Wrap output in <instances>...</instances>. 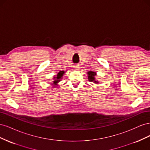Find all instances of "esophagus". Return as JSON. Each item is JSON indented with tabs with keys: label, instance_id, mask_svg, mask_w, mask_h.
<instances>
[{
	"label": "esophagus",
	"instance_id": "obj_1",
	"mask_svg": "<svg viewBox=\"0 0 150 150\" xmlns=\"http://www.w3.org/2000/svg\"><path fill=\"white\" fill-rule=\"evenodd\" d=\"M74 68L76 70H78L79 68V66L78 64H75L74 66Z\"/></svg>",
	"mask_w": 150,
	"mask_h": 150
}]
</instances>
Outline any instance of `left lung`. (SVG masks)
<instances>
[{
  "label": "left lung",
  "mask_w": 150,
  "mask_h": 150,
  "mask_svg": "<svg viewBox=\"0 0 150 150\" xmlns=\"http://www.w3.org/2000/svg\"><path fill=\"white\" fill-rule=\"evenodd\" d=\"M87 74H88V79L89 81H90V82H93L95 84H99V81L95 78V76H96V72L90 71L87 72Z\"/></svg>",
  "instance_id": "obj_1"
}]
</instances>
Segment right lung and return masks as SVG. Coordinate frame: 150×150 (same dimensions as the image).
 <instances>
[{"label":"right lung","mask_w":150,"mask_h":150,"mask_svg":"<svg viewBox=\"0 0 150 150\" xmlns=\"http://www.w3.org/2000/svg\"><path fill=\"white\" fill-rule=\"evenodd\" d=\"M65 72H66L64 71H60L58 72L56 76H54L53 77L54 81L52 82H51V84H52L51 86H52V88H55L58 86V83L61 81L63 76H64V74H65Z\"/></svg>","instance_id":"obj_1"}]
</instances>
